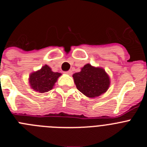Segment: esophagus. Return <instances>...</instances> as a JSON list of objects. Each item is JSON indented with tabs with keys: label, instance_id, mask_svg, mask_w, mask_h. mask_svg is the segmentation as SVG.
Instances as JSON below:
<instances>
[{
	"label": "esophagus",
	"instance_id": "obj_1",
	"mask_svg": "<svg viewBox=\"0 0 147 147\" xmlns=\"http://www.w3.org/2000/svg\"><path fill=\"white\" fill-rule=\"evenodd\" d=\"M65 74H68V75H71V74H72V71H71V70H70V71H66Z\"/></svg>",
	"mask_w": 147,
	"mask_h": 147
}]
</instances>
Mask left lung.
<instances>
[{
  "instance_id": "left-lung-1",
  "label": "left lung",
  "mask_w": 147,
  "mask_h": 147,
  "mask_svg": "<svg viewBox=\"0 0 147 147\" xmlns=\"http://www.w3.org/2000/svg\"><path fill=\"white\" fill-rule=\"evenodd\" d=\"M76 88L86 96L97 97L107 91L110 85V78L101 67L85 65L80 72L73 75Z\"/></svg>"
}]
</instances>
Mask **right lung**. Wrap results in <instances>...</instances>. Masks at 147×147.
<instances>
[{
  "label": "right lung",
  "instance_id": "1",
  "mask_svg": "<svg viewBox=\"0 0 147 147\" xmlns=\"http://www.w3.org/2000/svg\"><path fill=\"white\" fill-rule=\"evenodd\" d=\"M59 76H61L60 73L53 72L51 67L45 65L40 71L30 75V85L40 93L48 92L52 89Z\"/></svg>",
  "mask_w": 147,
  "mask_h": 147
}]
</instances>
